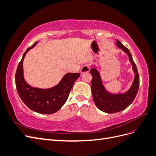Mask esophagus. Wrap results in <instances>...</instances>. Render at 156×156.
<instances>
[{"mask_svg":"<svg viewBox=\"0 0 156 156\" xmlns=\"http://www.w3.org/2000/svg\"><path fill=\"white\" fill-rule=\"evenodd\" d=\"M90 71V65L89 64H85L83 66L81 69V73H87Z\"/></svg>","mask_w":156,"mask_h":156,"instance_id":"34e87169","label":"esophagus"}]
</instances>
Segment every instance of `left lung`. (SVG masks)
Segmentation results:
<instances>
[{"label": "left lung", "instance_id": "8db88e82", "mask_svg": "<svg viewBox=\"0 0 156 156\" xmlns=\"http://www.w3.org/2000/svg\"><path fill=\"white\" fill-rule=\"evenodd\" d=\"M116 41L117 46L128 55L135 75L133 84L128 91L122 94H111L108 93L103 87L98 71L94 68H91V90L94 101L99 109L107 113H115L126 108L133 101L139 87V73L130 51L119 40Z\"/></svg>", "mask_w": 156, "mask_h": 156}]
</instances>
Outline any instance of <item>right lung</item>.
Returning a JSON list of instances; mask_svg holds the SVG:
<instances>
[{
	"label": "right lung",
	"mask_w": 156,
	"mask_h": 156,
	"mask_svg": "<svg viewBox=\"0 0 156 156\" xmlns=\"http://www.w3.org/2000/svg\"><path fill=\"white\" fill-rule=\"evenodd\" d=\"M37 43L35 42L23 54L16 73V86L19 96L30 109L40 114H53L57 112L68 100L75 81L80 76L79 73L66 74L57 85L49 89L32 87L23 77V62L26 53Z\"/></svg>",
	"instance_id": "right-lung-1"
}]
</instances>
